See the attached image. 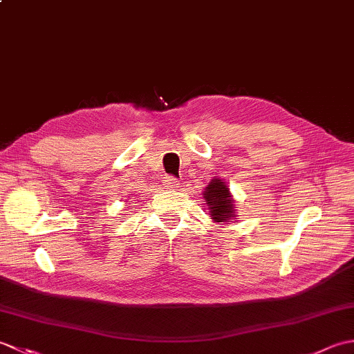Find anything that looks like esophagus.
Here are the masks:
<instances>
[{"label": "esophagus", "instance_id": "34e87169", "mask_svg": "<svg viewBox=\"0 0 354 354\" xmlns=\"http://www.w3.org/2000/svg\"><path fill=\"white\" fill-rule=\"evenodd\" d=\"M162 185L165 187V189H178L179 187V181L175 178V176H170V175H165L164 179H162Z\"/></svg>", "mask_w": 354, "mask_h": 354}]
</instances>
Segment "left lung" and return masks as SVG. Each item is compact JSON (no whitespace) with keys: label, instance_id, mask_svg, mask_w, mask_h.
<instances>
[{"label":"left lung","instance_id":"1","mask_svg":"<svg viewBox=\"0 0 354 354\" xmlns=\"http://www.w3.org/2000/svg\"><path fill=\"white\" fill-rule=\"evenodd\" d=\"M204 199L209 208V217L214 222H231L236 217L232 196L222 179L214 178L212 183H208L204 192Z\"/></svg>","mask_w":354,"mask_h":354}]
</instances>
